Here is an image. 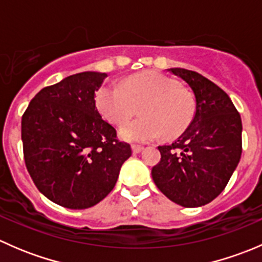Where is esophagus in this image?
Returning <instances> with one entry per match:
<instances>
[{
    "instance_id": "esophagus-1",
    "label": "esophagus",
    "mask_w": 262,
    "mask_h": 262,
    "mask_svg": "<svg viewBox=\"0 0 262 262\" xmlns=\"http://www.w3.org/2000/svg\"><path fill=\"white\" fill-rule=\"evenodd\" d=\"M144 147L139 146V144H133V146H132V150H133V153H141Z\"/></svg>"
}]
</instances>
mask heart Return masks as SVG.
<instances>
[{
	"label": "heart",
	"mask_w": 262,
	"mask_h": 262,
	"mask_svg": "<svg viewBox=\"0 0 262 262\" xmlns=\"http://www.w3.org/2000/svg\"><path fill=\"white\" fill-rule=\"evenodd\" d=\"M99 113L110 123L120 125L132 118L136 106L142 118L124 124L119 130L123 141L146 143L180 134L194 116L191 95L162 73L148 72L132 76L120 83L100 87L95 95Z\"/></svg>",
	"instance_id": "b5f03b06"
}]
</instances>
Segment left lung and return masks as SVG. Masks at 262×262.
I'll return each mask as SVG.
<instances>
[{
	"mask_svg": "<svg viewBox=\"0 0 262 262\" xmlns=\"http://www.w3.org/2000/svg\"><path fill=\"white\" fill-rule=\"evenodd\" d=\"M170 73L189 84L195 115L171 144L158 146L152 179L170 200L196 208L215 199L228 184L242 153V121L228 95L204 76L185 68Z\"/></svg>",
	"mask_w": 262,
	"mask_h": 262,
	"instance_id": "left-lung-1",
	"label": "left lung"
}]
</instances>
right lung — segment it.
I'll use <instances>...</instances> for the list:
<instances>
[{"label": "right lung", "mask_w": 262, "mask_h": 262, "mask_svg": "<svg viewBox=\"0 0 262 262\" xmlns=\"http://www.w3.org/2000/svg\"><path fill=\"white\" fill-rule=\"evenodd\" d=\"M106 73H76L35 95L21 120L26 168L39 191L60 207L87 209L114 189L130 146L97 112Z\"/></svg>", "instance_id": "add662e5"}]
</instances>
